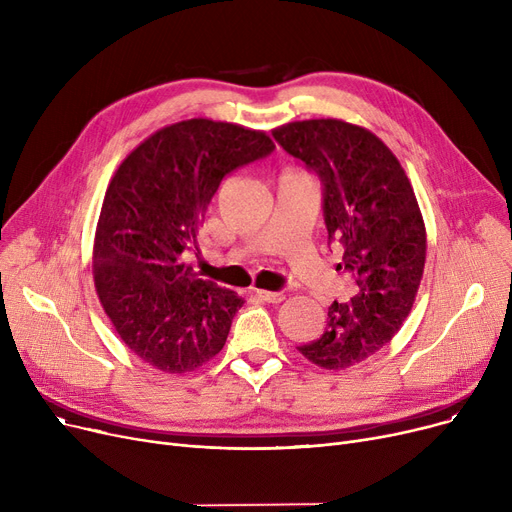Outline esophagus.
<instances>
[{
	"label": "esophagus",
	"instance_id": "obj_1",
	"mask_svg": "<svg viewBox=\"0 0 512 512\" xmlns=\"http://www.w3.org/2000/svg\"><path fill=\"white\" fill-rule=\"evenodd\" d=\"M255 294H257V299H261L265 303H272V305H278L286 299L284 292H272V290H255Z\"/></svg>",
	"mask_w": 512,
	"mask_h": 512
}]
</instances>
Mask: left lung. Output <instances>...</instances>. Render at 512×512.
Returning <instances> with one entry per match:
<instances>
[{"label":"left lung","instance_id":"8db88e82","mask_svg":"<svg viewBox=\"0 0 512 512\" xmlns=\"http://www.w3.org/2000/svg\"><path fill=\"white\" fill-rule=\"evenodd\" d=\"M274 139L324 184L328 245L342 251L336 270L359 286L328 307L324 334L299 353L321 369H348L384 348L411 313L427 251L423 215L400 161L371 130L319 118L282 124Z\"/></svg>","mask_w":512,"mask_h":512}]
</instances>
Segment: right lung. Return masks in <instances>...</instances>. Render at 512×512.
<instances>
[{"mask_svg":"<svg viewBox=\"0 0 512 512\" xmlns=\"http://www.w3.org/2000/svg\"><path fill=\"white\" fill-rule=\"evenodd\" d=\"M272 151L263 130L182 120L134 147L107 184L93 242L95 290L122 342L151 367L188 373L224 348L245 301L197 278L182 253L222 178Z\"/></svg>","mask_w":512,"mask_h":512,"instance_id":"1","label":"right lung"}]
</instances>
